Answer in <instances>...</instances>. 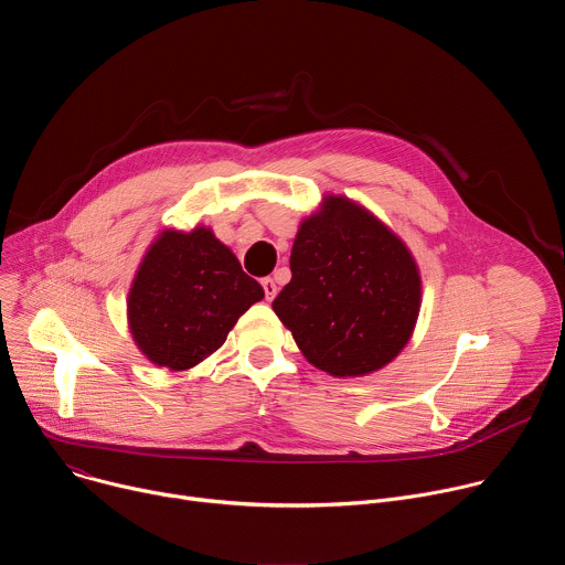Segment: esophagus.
<instances>
[{"mask_svg": "<svg viewBox=\"0 0 565 565\" xmlns=\"http://www.w3.org/2000/svg\"><path fill=\"white\" fill-rule=\"evenodd\" d=\"M262 286H264L266 299H268V301H273V299L277 297V290H279V288H277V284H275V279H270V277H268V279H264V281H262Z\"/></svg>", "mask_w": 565, "mask_h": 565, "instance_id": "esophagus-1", "label": "esophagus"}]
</instances>
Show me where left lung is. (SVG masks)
<instances>
[{"mask_svg": "<svg viewBox=\"0 0 565 565\" xmlns=\"http://www.w3.org/2000/svg\"><path fill=\"white\" fill-rule=\"evenodd\" d=\"M290 270L273 310L312 366L362 377L409 344L423 303L420 268L405 241L358 201L321 196L299 223Z\"/></svg>", "mask_w": 565, "mask_h": 565, "instance_id": "1", "label": "left lung"}]
</instances>
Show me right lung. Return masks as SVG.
I'll return each instance as SVG.
<instances>
[{"mask_svg": "<svg viewBox=\"0 0 565 565\" xmlns=\"http://www.w3.org/2000/svg\"><path fill=\"white\" fill-rule=\"evenodd\" d=\"M264 299L212 227L160 230L127 292V327L138 351L172 373L218 351L236 319Z\"/></svg>", "mask_w": 565, "mask_h": 565, "instance_id": "right-lung-1", "label": "right lung"}]
</instances>
